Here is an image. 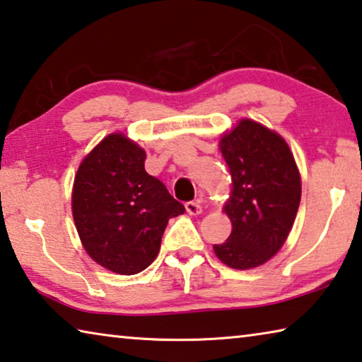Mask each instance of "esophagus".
<instances>
[{
    "label": "esophagus",
    "instance_id": "1",
    "mask_svg": "<svg viewBox=\"0 0 362 362\" xmlns=\"http://www.w3.org/2000/svg\"><path fill=\"white\" fill-rule=\"evenodd\" d=\"M185 209L189 216H198V214H201V206L199 203H194V201H188L185 204Z\"/></svg>",
    "mask_w": 362,
    "mask_h": 362
}]
</instances>
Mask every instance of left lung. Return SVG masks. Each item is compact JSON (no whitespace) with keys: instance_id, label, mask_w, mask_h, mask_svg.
Listing matches in <instances>:
<instances>
[{"instance_id":"left-lung-1","label":"left lung","mask_w":362,"mask_h":362,"mask_svg":"<svg viewBox=\"0 0 362 362\" xmlns=\"http://www.w3.org/2000/svg\"><path fill=\"white\" fill-rule=\"evenodd\" d=\"M220 151L231 173L225 212L233 230L214 250L231 268L259 267L283 247L296 220L302 196L296 159L283 137L250 119L225 134Z\"/></svg>"}]
</instances>
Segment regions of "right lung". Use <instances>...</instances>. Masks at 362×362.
I'll use <instances>...</instances> for the list:
<instances>
[{
    "label": "right lung",
    "instance_id": "add662e5",
    "mask_svg": "<svg viewBox=\"0 0 362 362\" xmlns=\"http://www.w3.org/2000/svg\"><path fill=\"white\" fill-rule=\"evenodd\" d=\"M145 158L137 144L112 134L84 158L73 185V218L86 252L119 274L151 265L169 218L185 212L161 180L146 174Z\"/></svg>",
    "mask_w": 362,
    "mask_h": 362
}]
</instances>
